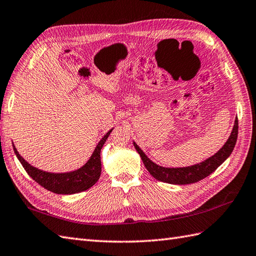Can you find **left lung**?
I'll return each mask as SVG.
<instances>
[{
  "mask_svg": "<svg viewBox=\"0 0 256 256\" xmlns=\"http://www.w3.org/2000/svg\"><path fill=\"white\" fill-rule=\"evenodd\" d=\"M238 128H239L238 126V118H236L232 132H231L229 138L224 142V145L220 150H219L215 155L207 158L204 162L193 166H188V167H162V166H159L152 162L135 142H133V144L136 152L140 154V156L142 160V164H145L148 172H150L155 179L170 184H191L203 180L204 178L208 176L231 155L238 138Z\"/></svg>",
  "mask_w": 256,
  "mask_h": 256,
  "instance_id": "obj_1",
  "label": "left lung"
}]
</instances>
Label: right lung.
Returning <instances> with one entry per match:
<instances>
[{
    "mask_svg": "<svg viewBox=\"0 0 256 256\" xmlns=\"http://www.w3.org/2000/svg\"><path fill=\"white\" fill-rule=\"evenodd\" d=\"M112 130L114 128H111L109 132L100 140L98 145L94 148L92 155L82 167L74 171L63 172V174H52V172L44 171L34 167V166L28 164L26 160L20 155V152H17L14 144L13 147L15 155L18 158L24 169L26 170L29 176H32V179H34L38 184H40L41 186L46 188L48 191L56 194H75L90 188L94 184L99 180L101 174L100 152L106 138H109Z\"/></svg>",
    "mask_w": 256,
    "mask_h": 256,
    "instance_id": "1",
    "label": "right lung"
}]
</instances>
